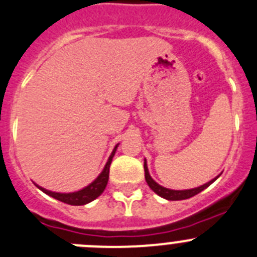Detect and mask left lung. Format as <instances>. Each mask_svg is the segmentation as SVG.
<instances>
[{
    "instance_id": "8db88e82",
    "label": "left lung",
    "mask_w": 257,
    "mask_h": 257,
    "mask_svg": "<svg viewBox=\"0 0 257 257\" xmlns=\"http://www.w3.org/2000/svg\"><path fill=\"white\" fill-rule=\"evenodd\" d=\"M144 170H145V179H146V183L149 184V187H150L151 189L156 193V194L160 195V197H163V198H165V199H168V200H182V199H188V198H190V197H194L195 194H198V193H200L202 190L206 189L207 187H209V185H211L212 183H213L214 180L219 177L218 175V177H216L214 179H212L211 182L206 183V184H203V185H200V187H198V188H193V189L173 190V189H168V188H164L163 185L158 184V183H156L155 180L150 177L146 160H145V163H144Z\"/></svg>"
}]
</instances>
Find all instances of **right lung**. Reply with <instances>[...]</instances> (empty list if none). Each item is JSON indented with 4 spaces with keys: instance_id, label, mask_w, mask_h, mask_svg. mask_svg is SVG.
Here are the masks:
<instances>
[{
    "instance_id": "1",
    "label": "right lung",
    "mask_w": 257,
    "mask_h": 257,
    "mask_svg": "<svg viewBox=\"0 0 257 257\" xmlns=\"http://www.w3.org/2000/svg\"><path fill=\"white\" fill-rule=\"evenodd\" d=\"M117 146H118V144L114 146L113 151H112V154L109 155L108 160H107L106 165H104L101 174L96 178V180H93L89 185H87V187L83 188V189L78 190V192H73V193H55V192H50V190L45 189V188L39 187V185H36V187H38L40 190H43L45 194L60 200V202H63V203L70 204V206H84V204L89 203V202L96 199L97 197H99V195L103 193V190L106 189V185L107 183H108L109 165H111L112 158H113L114 153H116Z\"/></svg>"
}]
</instances>
